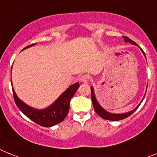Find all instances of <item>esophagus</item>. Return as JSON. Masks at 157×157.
Returning a JSON list of instances; mask_svg holds the SVG:
<instances>
[{
    "instance_id": "obj_1",
    "label": "esophagus",
    "mask_w": 157,
    "mask_h": 157,
    "mask_svg": "<svg viewBox=\"0 0 157 157\" xmlns=\"http://www.w3.org/2000/svg\"><path fill=\"white\" fill-rule=\"evenodd\" d=\"M89 80V76L88 75H83L80 77V81L81 83H88Z\"/></svg>"
}]
</instances>
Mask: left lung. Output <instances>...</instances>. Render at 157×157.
Returning a JSON list of instances; mask_svg holds the SVG:
<instances>
[{
    "instance_id": "8db88e82",
    "label": "left lung",
    "mask_w": 157,
    "mask_h": 157,
    "mask_svg": "<svg viewBox=\"0 0 157 157\" xmlns=\"http://www.w3.org/2000/svg\"><path fill=\"white\" fill-rule=\"evenodd\" d=\"M124 41L125 42H128L130 44H134V45H137L136 42H134L133 40H132L131 39H129L128 37L127 36H124ZM142 52L144 53V56H145V53L144 52L143 50H141ZM146 58V56H145ZM145 96V95H144ZM91 97H92V101H93V107H94L95 111L96 113L98 114L99 116L101 117H102L103 119L105 120H109V121H121V120H123V119H125L127 118L128 117H129L130 115H132L134 112L138 109V107L140 106V105L141 104V102L143 101L144 100V97L143 100L141 101V102L139 104V105L133 109V110H132L130 112H128V113H120V114H115V113H109V112L106 111L104 108H102L101 106V105L98 103V101H97V98H96V96H95V93H94V89H93V87H91Z\"/></svg>"
}]
</instances>
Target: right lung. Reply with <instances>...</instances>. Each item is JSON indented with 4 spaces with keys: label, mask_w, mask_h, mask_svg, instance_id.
Returning a JSON list of instances; mask_svg holds the SVG:
<instances>
[{
    "label": "right lung",
    "mask_w": 157,
    "mask_h": 157,
    "mask_svg": "<svg viewBox=\"0 0 157 157\" xmlns=\"http://www.w3.org/2000/svg\"><path fill=\"white\" fill-rule=\"evenodd\" d=\"M34 44H36L27 46L24 49L29 48ZM79 86H80V84L78 82L69 86L58 98L56 99V101H54L52 105L44 109H34L33 107H30L29 105H26L17 97V95L16 94L13 87V93L16 105L28 118H29L31 121L43 127H52L60 123L66 117L68 110H69L71 99L74 96Z\"/></svg>",
    "instance_id": "1"
}]
</instances>
